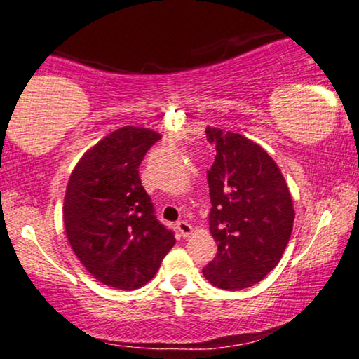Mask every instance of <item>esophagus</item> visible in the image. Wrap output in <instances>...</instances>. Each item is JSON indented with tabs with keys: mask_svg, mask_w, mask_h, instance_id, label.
Returning <instances> with one entry per match:
<instances>
[{
	"mask_svg": "<svg viewBox=\"0 0 359 359\" xmlns=\"http://www.w3.org/2000/svg\"><path fill=\"white\" fill-rule=\"evenodd\" d=\"M177 231L180 233V236H184V238H187V236H190L192 235V224H190L189 222H177Z\"/></svg>",
	"mask_w": 359,
	"mask_h": 359,
	"instance_id": "1",
	"label": "esophagus"
}]
</instances>
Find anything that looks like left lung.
Here are the masks:
<instances>
[{
  "label": "left lung",
  "instance_id": "obj_1",
  "mask_svg": "<svg viewBox=\"0 0 359 359\" xmlns=\"http://www.w3.org/2000/svg\"><path fill=\"white\" fill-rule=\"evenodd\" d=\"M205 133L217 147L207 177L208 224L218 252L202 272L215 287L241 290L279 264L294 226L292 197L283 172L259 144L219 128Z\"/></svg>",
  "mask_w": 359,
  "mask_h": 359
}]
</instances>
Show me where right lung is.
<instances>
[{
  "instance_id": "1",
  "label": "right lung",
  "mask_w": 359,
  "mask_h": 359,
  "mask_svg": "<svg viewBox=\"0 0 359 359\" xmlns=\"http://www.w3.org/2000/svg\"><path fill=\"white\" fill-rule=\"evenodd\" d=\"M159 140L149 128H119L85 152L67 184L64 224L72 250L109 287H142L175 245L174 233L156 219L137 170Z\"/></svg>"
}]
</instances>
